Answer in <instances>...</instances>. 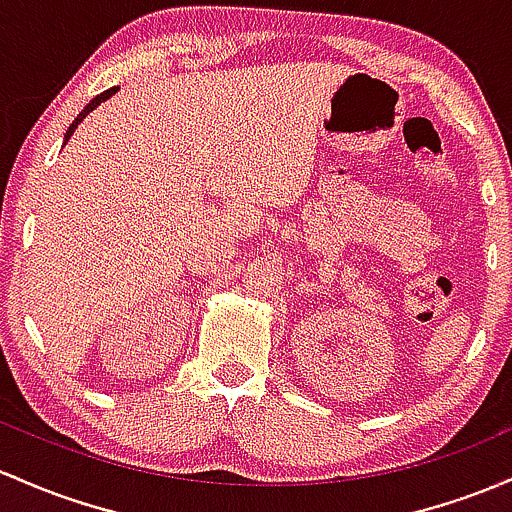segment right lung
<instances>
[{
  "label": "right lung",
  "mask_w": 512,
  "mask_h": 512,
  "mask_svg": "<svg viewBox=\"0 0 512 512\" xmlns=\"http://www.w3.org/2000/svg\"><path fill=\"white\" fill-rule=\"evenodd\" d=\"M119 89H121V87H111V89H106V92L97 94V97H94L92 101H89V104L84 106V109L80 111V114H77V119L70 123V128H67V133H65V143H67V140H70L72 133H75V128L80 126V123H82L84 119H87V114H89V111H94V109H97V106L101 104V101H106V99H109V97H114V94L119 92Z\"/></svg>",
  "instance_id": "add662e5"
}]
</instances>
